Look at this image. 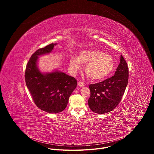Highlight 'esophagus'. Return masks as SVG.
<instances>
[{"instance_id":"34e87169","label":"esophagus","mask_w":154,"mask_h":154,"mask_svg":"<svg viewBox=\"0 0 154 154\" xmlns=\"http://www.w3.org/2000/svg\"><path fill=\"white\" fill-rule=\"evenodd\" d=\"M78 85L80 87H83L84 86V83L82 82H78Z\"/></svg>"}]
</instances>
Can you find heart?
I'll use <instances>...</instances> for the list:
<instances>
[{
	"mask_svg": "<svg viewBox=\"0 0 154 154\" xmlns=\"http://www.w3.org/2000/svg\"><path fill=\"white\" fill-rule=\"evenodd\" d=\"M81 63L86 64L85 73L90 79L99 80L106 77L115 66L113 57L99 49L81 51L77 57L70 58V68L73 72L80 68Z\"/></svg>",
	"mask_w": 154,
	"mask_h": 154,
	"instance_id": "heart-1",
	"label": "heart"
}]
</instances>
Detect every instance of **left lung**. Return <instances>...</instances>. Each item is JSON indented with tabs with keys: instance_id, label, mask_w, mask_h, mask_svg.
<instances>
[{
	"instance_id": "8db88e82",
	"label": "left lung",
	"mask_w": 154,
	"mask_h": 154,
	"mask_svg": "<svg viewBox=\"0 0 154 154\" xmlns=\"http://www.w3.org/2000/svg\"><path fill=\"white\" fill-rule=\"evenodd\" d=\"M128 80L127 64L122 55L113 76L89 85L91 95L88 105L93 112L104 114L114 109L123 96Z\"/></svg>"
}]
</instances>
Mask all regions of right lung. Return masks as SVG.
<instances>
[{
    "label": "right lung",
    "instance_id": "1",
    "mask_svg": "<svg viewBox=\"0 0 154 154\" xmlns=\"http://www.w3.org/2000/svg\"><path fill=\"white\" fill-rule=\"evenodd\" d=\"M57 45L52 43L37 50L30 58L25 72L26 85L35 103L49 113L63 111L77 86V80L73 77L58 70L43 73L38 68V57L51 53Z\"/></svg>",
    "mask_w": 154,
    "mask_h": 154
}]
</instances>
